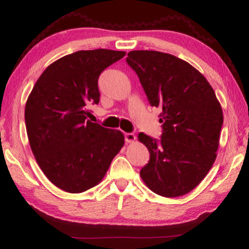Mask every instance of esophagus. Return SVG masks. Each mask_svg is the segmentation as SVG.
<instances>
[{
  "mask_svg": "<svg viewBox=\"0 0 249 249\" xmlns=\"http://www.w3.org/2000/svg\"><path fill=\"white\" fill-rule=\"evenodd\" d=\"M135 141H136V136H135L134 134L132 133L125 134V142H127V144H132V142H134Z\"/></svg>",
  "mask_w": 249,
  "mask_h": 249,
  "instance_id": "obj_1",
  "label": "esophagus"
}]
</instances>
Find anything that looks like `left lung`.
Instances as JSON below:
<instances>
[{
    "label": "left lung",
    "instance_id": "left-lung-1",
    "mask_svg": "<svg viewBox=\"0 0 249 249\" xmlns=\"http://www.w3.org/2000/svg\"><path fill=\"white\" fill-rule=\"evenodd\" d=\"M127 56L149 103L161 111L160 142L138 135L150 154L149 162L141 170L142 179L156 195H187L216 159L221 104L204 75L182 59L154 50H133Z\"/></svg>",
    "mask_w": 249,
    "mask_h": 249
}]
</instances>
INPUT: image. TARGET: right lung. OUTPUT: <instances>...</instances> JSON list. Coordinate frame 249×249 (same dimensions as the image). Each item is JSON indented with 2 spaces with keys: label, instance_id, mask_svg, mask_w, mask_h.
Segmentation results:
<instances>
[{
  "label": "right lung",
  "instance_id": "obj_1",
  "mask_svg": "<svg viewBox=\"0 0 249 249\" xmlns=\"http://www.w3.org/2000/svg\"><path fill=\"white\" fill-rule=\"evenodd\" d=\"M125 52L80 50L58 59L41 73L25 107L29 145L50 182L69 193L99 184L124 146V135L87 120L98 104V79Z\"/></svg>",
  "mask_w": 249,
  "mask_h": 249
}]
</instances>
